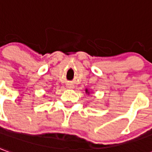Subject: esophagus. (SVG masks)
Masks as SVG:
<instances>
[{"instance_id": "34e87169", "label": "esophagus", "mask_w": 152, "mask_h": 152, "mask_svg": "<svg viewBox=\"0 0 152 152\" xmlns=\"http://www.w3.org/2000/svg\"><path fill=\"white\" fill-rule=\"evenodd\" d=\"M66 87H67V88H69V89H71V88H74V85H73L72 83H68V84L66 85Z\"/></svg>"}]
</instances>
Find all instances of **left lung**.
<instances>
[{
    "label": "left lung",
    "mask_w": 152,
    "mask_h": 152,
    "mask_svg": "<svg viewBox=\"0 0 152 152\" xmlns=\"http://www.w3.org/2000/svg\"><path fill=\"white\" fill-rule=\"evenodd\" d=\"M85 93H86V94H88V95H89L90 93H91V92H90L89 90L88 89V88H86V89H85Z\"/></svg>",
    "instance_id": "left-lung-1"
}]
</instances>
